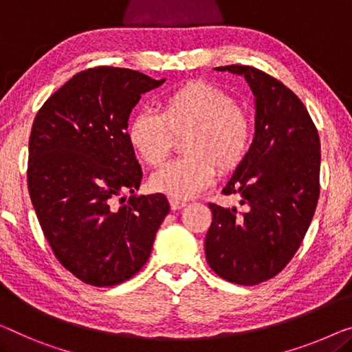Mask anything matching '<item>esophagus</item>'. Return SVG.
Returning a JSON list of instances; mask_svg holds the SVG:
<instances>
[{
	"mask_svg": "<svg viewBox=\"0 0 352 352\" xmlns=\"http://www.w3.org/2000/svg\"><path fill=\"white\" fill-rule=\"evenodd\" d=\"M169 204H170L172 210H180L186 206L185 201H180V199H174V197L169 199Z\"/></svg>",
	"mask_w": 352,
	"mask_h": 352,
	"instance_id": "34e87169",
	"label": "esophagus"
}]
</instances>
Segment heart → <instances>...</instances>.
Segmentation results:
<instances>
[{
  "mask_svg": "<svg viewBox=\"0 0 352 352\" xmlns=\"http://www.w3.org/2000/svg\"><path fill=\"white\" fill-rule=\"evenodd\" d=\"M188 131L183 140L185 158L167 162L151 177V188L174 199H190L214 177L226 174L248 153L251 123L248 115L219 88L196 82L162 99L160 112L144 109L131 118L128 139L146 164L158 166L170 148L172 133Z\"/></svg>",
  "mask_w": 352,
  "mask_h": 352,
  "instance_id": "heart-1",
  "label": "heart"
}]
</instances>
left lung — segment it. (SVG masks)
Returning <instances> with one entry per match:
<instances>
[{
    "label": "left lung",
    "instance_id": "8db88e82",
    "mask_svg": "<svg viewBox=\"0 0 352 352\" xmlns=\"http://www.w3.org/2000/svg\"><path fill=\"white\" fill-rule=\"evenodd\" d=\"M243 76L254 94V138L224 194H239L237 208L208 204V265L242 286L259 285L285 269L305 237L319 197L321 142L303 102L256 67H214Z\"/></svg>",
    "mask_w": 352,
    "mask_h": 352
}]
</instances>
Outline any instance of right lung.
<instances>
[{"label":"right lung","instance_id":"right-lung-1","mask_svg":"<svg viewBox=\"0 0 352 352\" xmlns=\"http://www.w3.org/2000/svg\"><path fill=\"white\" fill-rule=\"evenodd\" d=\"M164 80L93 67L52 94L34 118L31 202L56 259L87 285L115 286L138 274L170 210L164 194H134L142 169L126 133L140 96Z\"/></svg>","mask_w":352,"mask_h":352}]
</instances>
